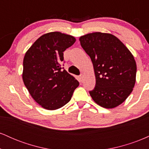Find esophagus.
Segmentation results:
<instances>
[{"instance_id":"34e87169","label":"esophagus","mask_w":149,"mask_h":149,"mask_svg":"<svg viewBox=\"0 0 149 149\" xmlns=\"http://www.w3.org/2000/svg\"><path fill=\"white\" fill-rule=\"evenodd\" d=\"M79 79H80V81L81 82H83V79H84V76H83V74H81L80 76H79Z\"/></svg>"}]
</instances>
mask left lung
Masks as SVG:
<instances>
[{"label":"left lung","instance_id":"left-lung-1","mask_svg":"<svg viewBox=\"0 0 149 149\" xmlns=\"http://www.w3.org/2000/svg\"><path fill=\"white\" fill-rule=\"evenodd\" d=\"M80 45L90 56L96 85L90 91L98 105L112 109L130 95L136 81V65L126 46L109 33H88L80 38Z\"/></svg>","mask_w":149,"mask_h":149}]
</instances>
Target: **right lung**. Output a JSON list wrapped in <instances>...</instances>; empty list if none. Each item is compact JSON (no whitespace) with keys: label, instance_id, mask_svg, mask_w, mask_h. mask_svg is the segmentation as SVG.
I'll return each mask as SVG.
<instances>
[{"label":"right lung","instance_id":"add662e5","mask_svg":"<svg viewBox=\"0 0 149 149\" xmlns=\"http://www.w3.org/2000/svg\"><path fill=\"white\" fill-rule=\"evenodd\" d=\"M75 41L71 36L51 32L39 38L26 52L24 83L33 100L44 109L55 110L64 107L79 85L61 66L64 52Z\"/></svg>","mask_w":149,"mask_h":149}]
</instances>
